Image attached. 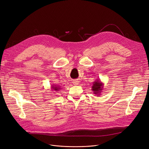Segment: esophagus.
<instances>
[{"label": "esophagus", "mask_w": 149, "mask_h": 149, "mask_svg": "<svg viewBox=\"0 0 149 149\" xmlns=\"http://www.w3.org/2000/svg\"><path fill=\"white\" fill-rule=\"evenodd\" d=\"M73 84H74V85H75V86H77V85H78L79 84V81H78V80H74L73 82Z\"/></svg>", "instance_id": "esophagus-1"}]
</instances>
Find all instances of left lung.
Instances as JSON below:
<instances>
[{
    "label": "left lung",
    "instance_id": "1",
    "mask_svg": "<svg viewBox=\"0 0 149 149\" xmlns=\"http://www.w3.org/2000/svg\"><path fill=\"white\" fill-rule=\"evenodd\" d=\"M93 84V85L91 87V90L93 91V93L97 95H100L101 94L100 93L103 90L104 83L101 82V80L100 79L94 81Z\"/></svg>",
    "mask_w": 149,
    "mask_h": 149
}]
</instances>
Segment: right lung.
Listing matches in <instances>:
<instances>
[{
	"mask_svg": "<svg viewBox=\"0 0 149 149\" xmlns=\"http://www.w3.org/2000/svg\"><path fill=\"white\" fill-rule=\"evenodd\" d=\"M60 89H61V87H59L58 86H55V85H52V86H51V90H52V91H58Z\"/></svg>",
	"mask_w": 149,
	"mask_h": 149,
	"instance_id": "right-lung-1",
	"label": "right lung"
}]
</instances>
